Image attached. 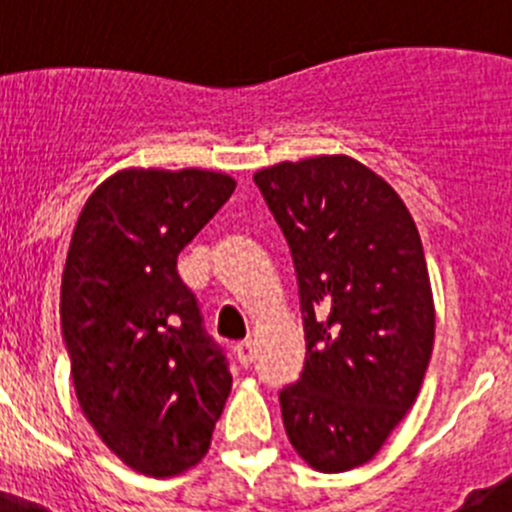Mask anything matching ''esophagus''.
Masks as SVG:
<instances>
[{
	"instance_id": "obj_1",
	"label": "esophagus",
	"mask_w": 512,
	"mask_h": 512,
	"mask_svg": "<svg viewBox=\"0 0 512 512\" xmlns=\"http://www.w3.org/2000/svg\"><path fill=\"white\" fill-rule=\"evenodd\" d=\"M235 354H237V361H240V366H250L252 359H255V347H252L250 342H242L235 347Z\"/></svg>"
}]
</instances>
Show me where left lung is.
I'll return each mask as SVG.
<instances>
[{
  "label": "left lung",
  "instance_id": "8db88e82",
  "mask_svg": "<svg viewBox=\"0 0 512 512\" xmlns=\"http://www.w3.org/2000/svg\"><path fill=\"white\" fill-rule=\"evenodd\" d=\"M297 272L307 361L280 391L294 451L322 473L379 453L421 391L436 334L431 280L409 208L349 156L255 173Z\"/></svg>",
  "mask_w": 512,
  "mask_h": 512
}]
</instances>
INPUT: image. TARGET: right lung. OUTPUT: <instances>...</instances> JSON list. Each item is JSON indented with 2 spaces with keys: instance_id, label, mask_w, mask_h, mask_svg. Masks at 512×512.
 Returning <instances> with one entry per match:
<instances>
[{
  "instance_id": "add662e5",
  "label": "right lung",
  "mask_w": 512,
  "mask_h": 512,
  "mask_svg": "<svg viewBox=\"0 0 512 512\" xmlns=\"http://www.w3.org/2000/svg\"><path fill=\"white\" fill-rule=\"evenodd\" d=\"M232 190L235 180L215 170H118L71 232L61 334L76 399L143 476H180L203 461L230 396L225 356L175 265Z\"/></svg>"
}]
</instances>
